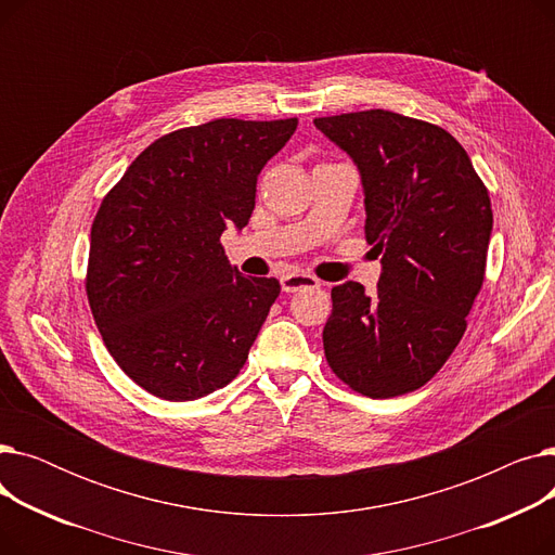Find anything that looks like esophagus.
Instances as JSON below:
<instances>
[{
    "label": "esophagus",
    "instance_id": "34e87169",
    "mask_svg": "<svg viewBox=\"0 0 555 555\" xmlns=\"http://www.w3.org/2000/svg\"><path fill=\"white\" fill-rule=\"evenodd\" d=\"M281 287H283V293H299V289L319 287V281L304 272H287L281 276Z\"/></svg>",
    "mask_w": 555,
    "mask_h": 555
}]
</instances>
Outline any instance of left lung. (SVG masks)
<instances>
[{"label": "left lung", "mask_w": 555, "mask_h": 555, "mask_svg": "<svg viewBox=\"0 0 555 555\" xmlns=\"http://www.w3.org/2000/svg\"><path fill=\"white\" fill-rule=\"evenodd\" d=\"M358 166L366 241L383 256L373 295L333 287L324 351L369 398L421 389L452 356L479 295L492 233L486 186L443 128L389 109L314 119Z\"/></svg>", "instance_id": "left-lung-1"}]
</instances>
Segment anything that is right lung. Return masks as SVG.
<instances>
[{"label":"right lung","instance_id":"add662e5","mask_svg":"<svg viewBox=\"0 0 555 555\" xmlns=\"http://www.w3.org/2000/svg\"><path fill=\"white\" fill-rule=\"evenodd\" d=\"M297 119H216L151 143L92 224L87 299L109 356L164 400L229 385L276 301V279L231 266L220 236L243 229L256 180Z\"/></svg>","mask_w":555,"mask_h":555}]
</instances>
